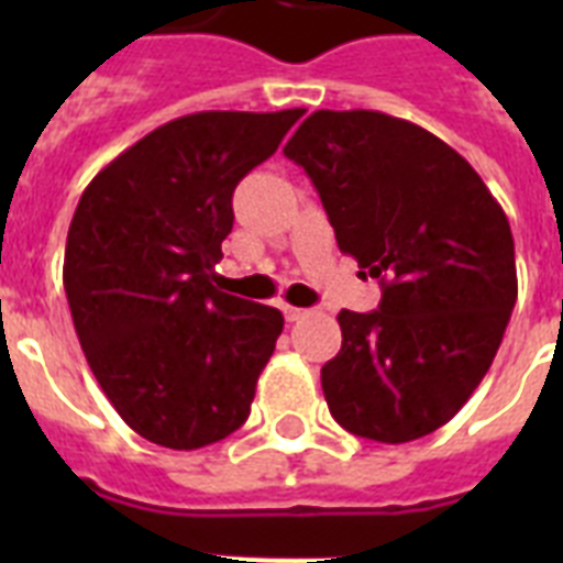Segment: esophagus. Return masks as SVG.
Wrapping results in <instances>:
<instances>
[{"label":"esophagus","mask_w":563,"mask_h":563,"mask_svg":"<svg viewBox=\"0 0 563 563\" xmlns=\"http://www.w3.org/2000/svg\"><path fill=\"white\" fill-rule=\"evenodd\" d=\"M283 316H286V321H300L303 316H309V309L289 307V303H283Z\"/></svg>","instance_id":"obj_1"}]
</instances>
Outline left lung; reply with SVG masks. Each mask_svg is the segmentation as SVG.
Instances as JSON below:
<instances>
[{"instance_id":"left-lung-1","label":"left lung","mask_w":563,"mask_h":563,"mask_svg":"<svg viewBox=\"0 0 563 563\" xmlns=\"http://www.w3.org/2000/svg\"><path fill=\"white\" fill-rule=\"evenodd\" d=\"M283 154L316 184L342 254L383 286L379 309L339 312L330 415L383 444L435 432L488 374L515 309L506 212L444 140L379 110H316Z\"/></svg>"}]
</instances>
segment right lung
Here are the masks:
<instances>
[{
    "instance_id": "1",
    "label": "right lung",
    "mask_w": 563,
    "mask_h": 563,
    "mask_svg": "<svg viewBox=\"0 0 563 563\" xmlns=\"http://www.w3.org/2000/svg\"><path fill=\"white\" fill-rule=\"evenodd\" d=\"M303 108L172 119L90 180L69 224L75 333L119 418L152 444L198 450L236 432L283 333L280 309L212 286L233 189Z\"/></svg>"
}]
</instances>
